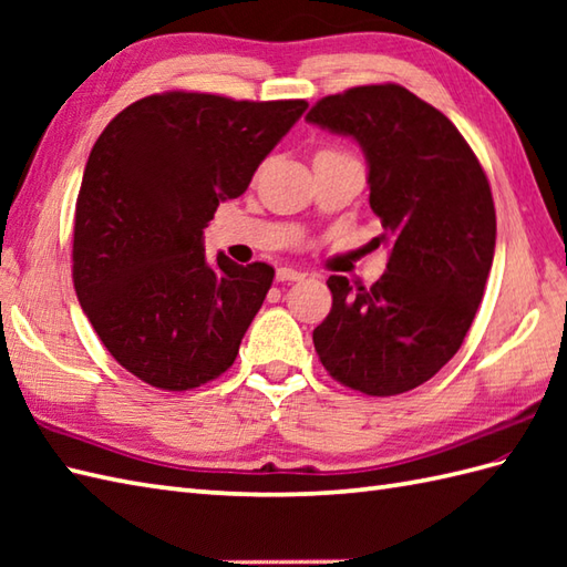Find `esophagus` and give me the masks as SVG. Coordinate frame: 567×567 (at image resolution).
Returning <instances> with one entry per match:
<instances>
[{"label":"esophagus","mask_w":567,"mask_h":567,"mask_svg":"<svg viewBox=\"0 0 567 567\" xmlns=\"http://www.w3.org/2000/svg\"><path fill=\"white\" fill-rule=\"evenodd\" d=\"M277 280H280V282H299V280H305V272L295 270V268H277Z\"/></svg>","instance_id":"1"}]
</instances>
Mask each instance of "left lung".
<instances>
[{"label":"left lung","mask_w":567,"mask_h":567,"mask_svg":"<svg viewBox=\"0 0 567 567\" xmlns=\"http://www.w3.org/2000/svg\"><path fill=\"white\" fill-rule=\"evenodd\" d=\"M307 122L360 143L378 244L390 246L388 272L372 287L329 277L319 360L363 394L409 392L457 353L483 299L497 238L487 175L451 118L402 84L329 94Z\"/></svg>","instance_id":"obj_1"}]
</instances>
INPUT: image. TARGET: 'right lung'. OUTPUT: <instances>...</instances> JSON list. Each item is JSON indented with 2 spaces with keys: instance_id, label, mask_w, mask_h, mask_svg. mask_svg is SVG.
Wrapping results in <instances>:
<instances>
[{
  "instance_id": "right-lung-1",
  "label": "right lung",
  "mask_w": 567,
  "mask_h": 567,
  "mask_svg": "<svg viewBox=\"0 0 567 567\" xmlns=\"http://www.w3.org/2000/svg\"><path fill=\"white\" fill-rule=\"evenodd\" d=\"M305 100L163 92L118 112L84 165L72 282L106 351L151 388L219 378L275 270L204 256V228L305 114Z\"/></svg>"
}]
</instances>
